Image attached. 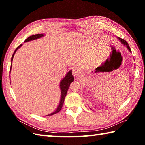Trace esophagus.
I'll return each mask as SVG.
<instances>
[{
  "instance_id": "esophagus-1",
  "label": "esophagus",
  "mask_w": 145,
  "mask_h": 145,
  "mask_svg": "<svg viewBox=\"0 0 145 145\" xmlns=\"http://www.w3.org/2000/svg\"><path fill=\"white\" fill-rule=\"evenodd\" d=\"M72 73H73V76H74L75 78H77V77H79L80 75H81L82 72H81V71L78 69V68H74L72 70Z\"/></svg>"
}]
</instances>
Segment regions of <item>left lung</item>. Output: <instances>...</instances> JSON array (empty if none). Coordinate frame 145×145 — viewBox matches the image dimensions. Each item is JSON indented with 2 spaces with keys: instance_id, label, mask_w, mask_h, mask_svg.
Listing matches in <instances>:
<instances>
[{
  "instance_id": "left-lung-1",
  "label": "left lung",
  "mask_w": 145,
  "mask_h": 145,
  "mask_svg": "<svg viewBox=\"0 0 145 145\" xmlns=\"http://www.w3.org/2000/svg\"><path fill=\"white\" fill-rule=\"evenodd\" d=\"M118 39L119 41L121 43V44H123V45L125 46H126V47L127 48V49H128V50H129V52L131 53L132 52H131V48H130V46H129L128 43H127L125 40H124L123 39H121V38H118Z\"/></svg>"
}]
</instances>
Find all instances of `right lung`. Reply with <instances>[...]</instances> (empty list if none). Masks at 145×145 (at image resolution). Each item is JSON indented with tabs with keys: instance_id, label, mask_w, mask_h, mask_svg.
Here are the masks:
<instances>
[{
	"instance_id": "add662e5",
	"label": "right lung",
	"mask_w": 145,
	"mask_h": 145,
	"mask_svg": "<svg viewBox=\"0 0 145 145\" xmlns=\"http://www.w3.org/2000/svg\"><path fill=\"white\" fill-rule=\"evenodd\" d=\"M43 36H45V34H35V35H32L31 36H29V38H27L26 40L24 41V42L26 43V42H28V41L36 40H37V39L43 37ZM22 45L23 44H21V45H19L18 47L16 48V50H14V52L11 57V67H12V62H13L14 56L15 54L16 50H18L19 48H20L21 46H22ZM11 67L10 69V73H11ZM73 80H74V77H73V76L72 75V70H70L69 72L67 73V74L66 75L65 77H64L60 82L59 88L61 89V98H60V101H59V103L57 107L56 108V109L53 112H52V113L48 114L47 115H46V116H52V115L57 113V112H59L61 111V109H62L63 103H64V101H65V98L66 97V95H67L68 88H69L70 84L73 81Z\"/></svg>"
}]
</instances>
